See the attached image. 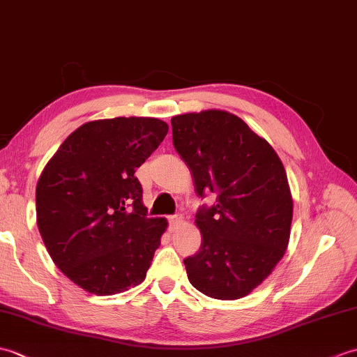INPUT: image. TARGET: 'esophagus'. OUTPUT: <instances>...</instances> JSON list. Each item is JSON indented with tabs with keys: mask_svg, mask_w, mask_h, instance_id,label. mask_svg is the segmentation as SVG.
Wrapping results in <instances>:
<instances>
[{
	"mask_svg": "<svg viewBox=\"0 0 357 357\" xmlns=\"http://www.w3.org/2000/svg\"><path fill=\"white\" fill-rule=\"evenodd\" d=\"M183 222H184V218L181 216V215H173V216L169 218V224H170V230L172 231L176 229V227H179L181 224H183Z\"/></svg>",
	"mask_w": 357,
	"mask_h": 357,
	"instance_id": "1",
	"label": "esophagus"
}]
</instances>
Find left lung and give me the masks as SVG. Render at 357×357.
I'll return each mask as SVG.
<instances>
[{"instance_id":"8db88e82","label":"left lung","mask_w":357,"mask_h":357,"mask_svg":"<svg viewBox=\"0 0 357 357\" xmlns=\"http://www.w3.org/2000/svg\"><path fill=\"white\" fill-rule=\"evenodd\" d=\"M172 132L196 193L218 196L196 215L202 244L184 259L188 280L208 298H244L271 275L290 241L293 199L282 161L225 110L173 116Z\"/></svg>"}]
</instances>
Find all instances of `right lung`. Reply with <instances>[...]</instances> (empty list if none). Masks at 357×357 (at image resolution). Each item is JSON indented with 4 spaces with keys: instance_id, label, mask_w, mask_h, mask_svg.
<instances>
[{
    "instance_id": "add662e5",
    "label": "right lung",
    "mask_w": 357,
    "mask_h": 357,
    "mask_svg": "<svg viewBox=\"0 0 357 357\" xmlns=\"http://www.w3.org/2000/svg\"><path fill=\"white\" fill-rule=\"evenodd\" d=\"M169 132L158 118L82 124L45 164L36 184V224L56 267L92 294L141 284L165 218H147L135 170Z\"/></svg>"
}]
</instances>
